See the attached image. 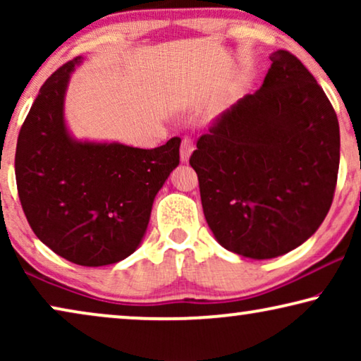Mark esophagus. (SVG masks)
Wrapping results in <instances>:
<instances>
[{"instance_id": "obj_1", "label": "esophagus", "mask_w": 361, "mask_h": 361, "mask_svg": "<svg viewBox=\"0 0 361 361\" xmlns=\"http://www.w3.org/2000/svg\"><path fill=\"white\" fill-rule=\"evenodd\" d=\"M194 141L190 140V137H185V140H182V145H180V161L182 162H187L190 159V154L194 152Z\"/></svg>"}]
</instances>
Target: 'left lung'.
<instances>
[{"label": "left lung", "instance_id": "8db88e82", "mask_svg": "<svg viewBox=\"0 0 361 361\" xmlns=\"http://www.w3.org/2000/svg\"><path fill=\"white\" fill-rule=\"evenodd\" d=\"M261 88L197 141L204 215L231 253L271 259L312 236L332 205L340 130L329 98L298 57L269 56Z\"/></svg>", "mask_w": 361, "mask_h": 361}]
</instances>
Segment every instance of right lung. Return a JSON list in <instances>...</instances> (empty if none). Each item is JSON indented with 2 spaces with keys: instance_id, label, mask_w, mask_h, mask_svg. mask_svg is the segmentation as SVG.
Returning <instances> with one entry per match:
<instances>
[{
  "instance_id": "right-lung-1",
  "label": "right lung",
  "mask_w": 361,
  "mask_h": 361,
  "mask_svg": "<svg viewBox=\"0 0 361 361\" xmlns=\"http://www.w3.org/2000/svg\"><path fill=\"white\" fill-rule=\"evenodd\" d=\"M83 57L47 78L19 131L16 184L44 245L71 263L106 266L135 253L152 204L179 166V137L154 149L77 140L66 121L71 75Z\"/></svg>"
}]
</instances>
